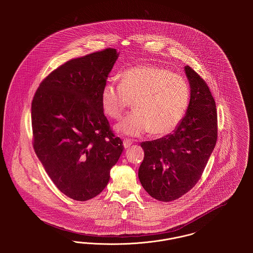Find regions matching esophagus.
I'll use <instances>...</instances> for the list:
<instances>
[{"instance_id":"obj_1","label":"esophagus","mask_w":253,"mask_h":253,"mask_svg":"<svg viewBox=\"0 0 253 253\" xmlns=\"http://www.w3.org/2000/svg\"><path fill=\"white\" fill-rule=\"evenodd\" d=\"M132 144V141L130 140V139H124V141H123V145H124V148H129L131 145Z\"/></svg>"}]
</instances>
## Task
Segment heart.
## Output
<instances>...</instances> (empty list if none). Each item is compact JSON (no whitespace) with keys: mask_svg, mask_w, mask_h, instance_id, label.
Masks as SVG:
<instances>
[{"mask_svg":"<svg viewBox=\"0 0 253 253\" xmlns=\"http://www.w3.org/2000/svg\"><path fill=\"white\" fill-rule=\"evenodd\" d=\"M191 99L184 77L154 64L134 66L121 74V84L109 81L101 92L104 114L119 120L130 107L134 111L117 125V131L137 136L144 132L166 135L183 121Z\"/></svg>","mask_w":253,"mask_h":253,"instance_id":"1","label":"heart"}]
</instances>
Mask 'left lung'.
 I'll list each match as a JSON object with an SVG mask.
<instances>
[{"label":"left lung","mask_w":253,"mask_h":253,"mask_svg":"<svg viewBox=\"0 0 253 253\" xmlns=\"http://www.w3.org/2000/svg\"><path fill=\"white\" fill-rule=\"evenodd\" d=\"M191 86L186 116L175 131L141 143L144 159L138 177L145 191L155 199L169 202L188 193L201 178L217 141L214 98L204 80L185 67Z\"/></svg>","instance_id":"1"}]
</instances>
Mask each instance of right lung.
<instances>
[{"mask_svg":"<svg viewBox=\"0 0 253 253\" xmlns=\"http://www.w3.org/2000/svg\"><path fill=\"white\" fill-rule=\"evenodd\" d=\"M118 59L106 48L49 74L31 104L33 148L60 192L77 201L101 193L123 152L104 116L101 92Z\"/></svg>","mask_w":253,"mask_h":253,"instance_id":"right-lung-1","label":"right lung"}]
</instances>
